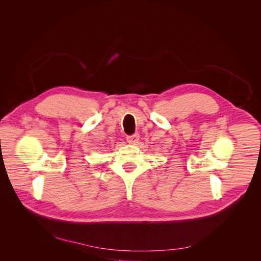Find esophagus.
I'll use <instances>...</instances> for the list:
<instances>
[{
    "instance_id": "obj_1",
    "label": "esophagus",
    "mask_w": 261,
    "mask_h": 261,
    "mask_svg": "<svg viewBox=\"0 0 261 261\" xmlns=\"http://www.w3.org/2000/svg\"><path fill=\"white\" fill-rule=\"evenodd\" d=\"M139 139V134L138 133H135V134H132V135H128L127 136V141L131 144H136L137 141Z\"/></svg>"
}]
</instances>
